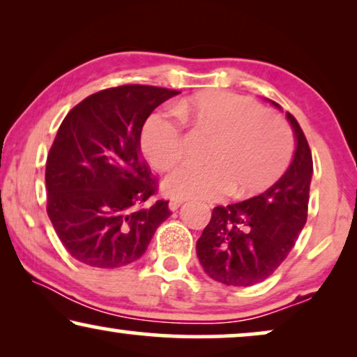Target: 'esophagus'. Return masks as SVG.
<instances>
[{"instance_id": "1", "label": "esophagus", "mask_w": 357, "mask_h": 357, "mask_svg": "<svg viewBox=\"0 0 357 357\" xmlns=\"http://www.w3.org/2000/svg\"><path fill=\"white\" fill-rule=\"evenodd\" d=\"M182 204H183V199L172 198V199H170V203H169V209H170V211H177V209L182 206Z\"/></svg>"}]
</instances>
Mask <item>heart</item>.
I'll return each mask as SVG.
<instances>
[{"label":"heart","instance_id":"b5f03b06","mask_svg":"<svg viewBox=\"0 0 357 357\" xmlns=\"http://www.w3.org/2000/svg\"><path fill=\"white\" fill-rule=\"evenodd\" d=\"M180 119L213 136L208 164H187L164 180V192L177 199H216L231 192L255 195L275 183L289 164L294 143L286 121L229 91H204L175 105ZM141 149L158 170H167L183 155L182 125L170 112L146 121Z\"/></svg>","mask_w":357,"mask_h":357}]
</instances>
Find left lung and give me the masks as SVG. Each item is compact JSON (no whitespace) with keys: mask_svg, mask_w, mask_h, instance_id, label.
I'll use <instances>...</instances> for the list:
<instances>
[{"mask_svg":"<svg viewBox=\"0 0 357 357\" xmlns=\"http://www.w3.org/2000/svg\"><path fill=\"white\" fill-rule=\"evenodd\" d=\"M286 119L294 131L296 151L284 175L258 197L214 208L197 242L204 273L226 286L265 281L286 260L305 226L314 164L304 131L289 112Z\"/></svg>","mask_w":357,"mask_h":357,"instance_id":"obj_1","label":"left lung"}]
</instances>
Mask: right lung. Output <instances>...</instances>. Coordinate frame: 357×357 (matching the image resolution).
<instances>
[{
  "mask_svg": "<svg viewBox=\"0 0 357 357\" xmlns=\"http://www.w3.org/2000/svg\"><path fill=\"white\" fill-rule=\"evenodd\" d=\"M178 91L126 84L96 92L61 121L47 158V213L77 261L120 268L143 257L169 202L143 204L155 180L141 155L144 121Z\"/></svg>",
  "mask_w": 357,
  "mask_h": 357,
  "instance_id": "add662e5",
  "label": "right lung"
}]
</instances>
